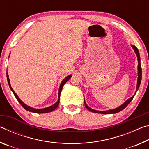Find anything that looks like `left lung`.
Segmentation results:
<instances>
[{
	"label": "left lung",
	"mask_w": 149,
	"mask_h": 149,
	"mask_svg": "<svg viewBox=\"0 0 149 149\" xmlns=\"http://www.w3.org/2000/svg\"><path fill=\"white\" fill-rule=\"evenodd\" d=\"M133 50H135V52L137 54V58H138V62H139V64H138V79H137V89H136V92L138 90L139 88L140 84H141V78H142V70H141V63H140V56H139V53L138 49L136 48L135 46H132ZM135 96V95H134ZM134 96H133L132 98L127 99L126 101L123 103L122 105H121L120 107H119L116 109H113V110H107V111H97L95 110H93L91 108H90L86 104V103L84 101V104L85 107H86L88 110L91 112H94V113H99V114H115V113H118L122 111V110L124 109V108L127 107V106L130 104V102L132 101V99L134 97Z\"/></svg>",
	"instance_id": "left-lung-1"
}]
</instances>
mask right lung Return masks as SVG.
I'll return each mask as SVG.
<instances>
[{"label":"right lung","mask_w":149,"mask_h":149,"mask_svg":"<svg viewBox=\"0 0 149 149\" xmlns=\"http://www.w3.org/2000/svg\"><path fill=\"white\" fill-rule=\"evenodd\" d=\"M6 77H7V80H8V85H9L10 88V89L12 90V91L13 92L14 95L15 96V97L16 98V99L17 100V101H18L20 103V104H21L22 107L24 108V109H26L27 111H29V112H34V113H37V114H43V113H48V112H52V111L54 110L58 107V106L59 102H60V93H61L63 86H64V85L65 84V83L67 82V81H68L70 79V77H72V75H68V76H67L64 80L62 81V83H61V84H60V88H59V92H58V101L56 102V104H53L52 106H51V107H48V108H43V109H35V108H33L31 107H28V106H27L26 104H25L24 103L19 99V97H17V95H16V93L14 92V91L12 89V88L11 87L10 84V79H9V77H8V73H6Z\"/></svg>","instance_id":"1"}]
</instances>
